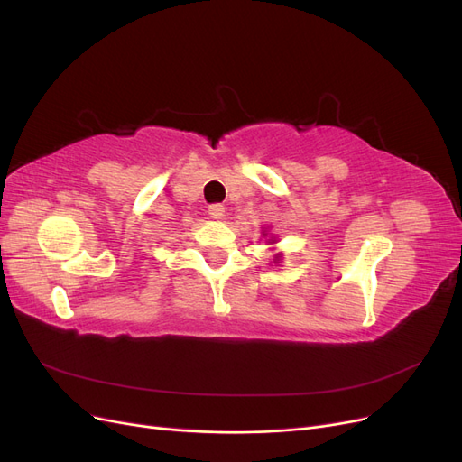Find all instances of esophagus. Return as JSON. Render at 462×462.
<instances>
[{
	"label": "esophagus",
	"mask_w": 462,
	"mask_h": 462,
	"mask_svg": "<svg viewBox=\"0 0 462 462\" xmlns=\"http://www.w3.org/2000/svg\"><path fill=\"white\" fill-rule=\"evenodd\" d=\"M208 214L212 219H221L223 214H226V208H223L221 204H212V206H208Z\"/></svg>",
	"instance_id": "obj_1"
}]
</instances>
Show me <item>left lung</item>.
<instances>
[{"instance_id":"8db88e82","label":"left lung","mask_w":462,"mask_h":462,"mask_svg":"<svg viewBox=\"0 0 462 462\" xmlns=\"http://www.w3.org/2000/svg\"><path fill=\"white\" fill-rule=\"evenodd\" d=\"M262 235H263V236H268V233H265L263 229H262ZM265 243H268V245H273V243H277V239H275L273 235H270V239L265 241ZM282 258H283V254H282V253H277V254L273 256V263H279V262H282Z\"/></svg>"}]
</instances>
